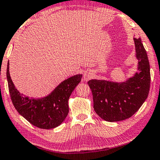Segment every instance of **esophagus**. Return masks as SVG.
Masks as SVG:
<instances>
[{
	"mask_svg": "<svg viewBox=\"0 0 160 160\" xmlns=\"http://www.w3.org/2000/svg\"><path fill=\"white\" fill-rule=\"evenodd\" d=\"M91 77H92V75H91V73L86 72L84 74V75H83V80L86 81V82H87L88 80L91 79Z\"/></svg>",
	"mask_w": 160,
	"mask_h": 160,
	"instance_id": "1",
	"label": "esophagus"
}]
</instances>
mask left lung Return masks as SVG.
I'll return each mask as SVG.
<instances>
[{
  "instance_id": "obj_1",
  "label": "left lung",
  "mask_w": 160,
  "mask_h": 160,
  "mask_svg": "<svg viewBox=\"0 0 160 160\" xmlns=\"http://www.w3.org/2000/svg\"><path fill=\"white\" fill-rule=\"evenodd\" d=\"M138 71L125 82L92 79L88 84L93 95L96 114L108 122L131 117L148 98L150 87V69L148 54L140 38H134Z\"/></svg>"
}]
</instances>
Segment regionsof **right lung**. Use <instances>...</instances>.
Wrapping results in <instances>:
<instances>
[{"mask_svg": "<svg viewBox=\"0 0 160 160\" xmlns=\"http://www.w3.org/2000/svg\"><path fill=\"white\" fill-rule=\"evenodd\" d=\"M7 80L10 98L17 111L31 124L42 129H52L62 123L69 112L68 100L82 80L77 74L64 80L46 97L35 99L23 96L17 90L7 65Z\"/></svg>", "mask_w": 160, "mask_h": 160, "instance_id": "1", "label": "right lung"}]
</instances>
